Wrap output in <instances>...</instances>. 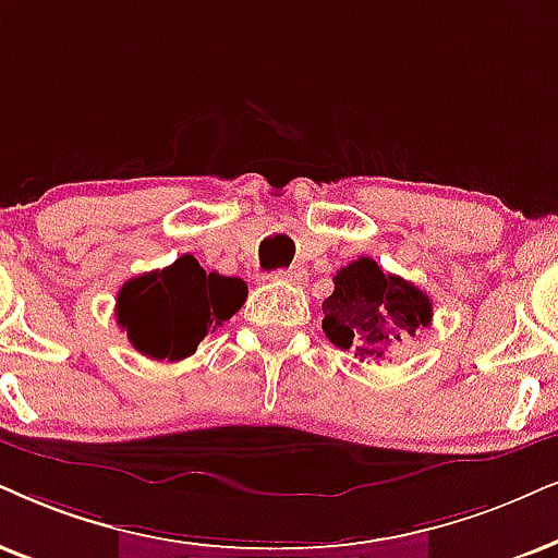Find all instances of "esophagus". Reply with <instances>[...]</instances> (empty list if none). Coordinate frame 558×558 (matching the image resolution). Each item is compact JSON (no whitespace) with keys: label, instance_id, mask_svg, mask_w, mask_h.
Masks as SVG:
<instances>
[{"label":"esophagus","instance_id":"34e87169","mask_svg":"<svg viewBox=\"0 0 558 558\" xmlns=\"http://www.w3.org/2000/svg\"><path fill=\"white\" fill-rule=\"evenodd\" d=\"M303 275L306 272L301 267H283V270L272 272V280H280V283H301Z\"/></svg>","mask_w":558,"mask_h":558}]
</instances>
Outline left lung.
<instances>
[{"label": "left lung", "mask_w": 558, "mask_h": 558, "mask_svg": "<svg viewBox=\"0 0 558 558\" xmlns=\"http://www.w3.org/2000/svg\"><path fill=\"white\" fill-rule=\"evenodd\" d=\"M322 308L327 340L361 361H384L391 342L414 337L433 322L429 295L399 275L384 272L371 257H357L335 275V291Z\"/></svg>", "instance_id": "1"}]
</instances>
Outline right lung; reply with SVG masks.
I'll return each instance as SVG.
<instances>
[{
    "instance_id": "right-lung-1",
    "label": "right lung",
    "mask_w": 558,
    "mask_h": 558,
    "mask_svg": "<svg viewBox=\"0 0 558 558\" xmlns=\"http://www.w3.org/2000/svg\"><path fill=\"white\" fill-rule=\"evenodd\" d=\"M244 301L242 278L206 272L193 255H182L169 267L131 278L118 291L116 316L141 355L172 363L193 355Z\"/></svg>"
}]
</instances>
